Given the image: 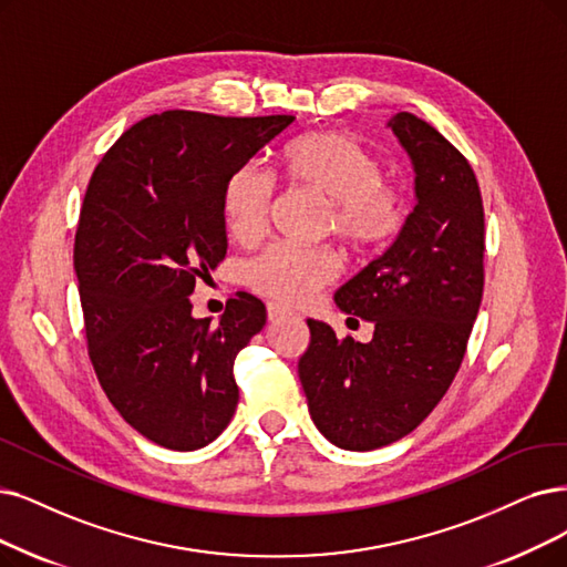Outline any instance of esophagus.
<instances>
[{
    "label": "esophagus",
    "instance_id": "esophagus-1",
    "mask_svg": "<svg viewBox=\"0 0 567 567\" xmlns=\"http://www.w3.org/2000/svg\"><path fill=\"white\" fill-rule=\"evenodd\" d=\"M284 316H290V311H288V309H284L281 305H275V302L267 305V319H269L271 323H275V321H281Z\"/></svg>",
    "mask_w": 567,
    "mask_h": 567
}]
</instances>
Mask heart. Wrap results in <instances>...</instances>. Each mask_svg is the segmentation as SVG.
<instances>
[{
	"mask_svg": "<svg viewBox=\"0 0 567 567\" xmlns=\"http://www.w3.org/2000/svg\"><path fill=\"white\" fill-rule=\"evenodd\" d=\"M284 174L292 186L328 202L326 228L355 251H374L393 241L406 220L400 186L383 178L379 157L349 132H311L284 153ZM275 178L258 165L237 167L223 188V216L230 235L254 244L267 233ZM342 269L328 246L271 244L246 265V284L281 305L309 302Z\"/></svg>",
	"mask_w": 567,
	"mask_h": 567,
	"instance_id": "obj_1",
	"label": "heart"
}]
</instances>
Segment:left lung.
Listing matches in <instances>:
<instances>
[{"instance_id":"obj_1","label":"left lung","mask_w":567,"mask_h":567,"mask_svg":"<svg viewBox=\"0 0 567 567\" xmlns=\"http://www.w3.org/2000/svg\"><path fill=\"white\" fill-rule=\"evenodd\" d=\"M389 127L412 157L416 207L398 239L334 292L344 313L372 321L368 344L309 319L298 362L309 414L347 451L398 442L454 381L484 292V205L465 155L414 113Z\"/></svg>"}]
</instances>
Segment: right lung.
<instances>
[{"instance_id": "obj_1", "label": "right lung", "mask_w": 567, "mask_h": 567, "mask_svg": "<svg viewBox=\"0 0 567 567\" xmlns=\"http://www.w3.org/2000/svg\"><path fill=\"white\" fill-rule=\"evenodd\" d=\"M292 121L155 113L87 184L74 239L87 355L118 414L165 449L207 446L237 410L235 358L265 305L237 292L214 326L188 296L228 251L225 181Z\"/></svg>"}]
</instances>
